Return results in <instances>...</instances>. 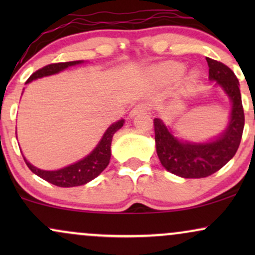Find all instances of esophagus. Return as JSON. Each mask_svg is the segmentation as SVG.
Listing matches in <instances>:
<instances>
[{"mask_svg":"<svg viewBox=\"0 0 255 255\" xmlns=\"http://www.w3.org/2000/svg\"><path fill=\"white\" fill-rule=\"evenodd\" d=\"M151 109L150 104L147 103H139L137 105H135V108H134L133 110L130 111V116H135L137 114L140 113H146V111H148Z\"/></svg>","mask_w":255,"mask_h":255,"instance_id":"1","label":"esophagus"}]
</instances>
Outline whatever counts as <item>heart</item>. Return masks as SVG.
Listing matches in <instances>:
<instances>
[{
	"label": "heart",
	"mask_w": 255,
	"mask_h": 255,
	"mask_svg": "<svg viewBox=\"0 0 255 255\" xmlns=\"http://www.w3.org/2000/svg\"><path fill=\"white\" fill-rule=\"evenodd\" d=\"M184 72V66L178 62H168L157 68V74L166 80H177Z\"/></svg>",
	"instance_id": "heart-1"
}]
</instances>
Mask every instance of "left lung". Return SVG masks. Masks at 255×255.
<instances>
[{
    "mask_svg": "<svg viewBox=\"0 0 255 255\" xmlns=\"http://www.w3.org/2000/svg\"><path fill=\"white\" fill-rule=\"evenodd\" d=\"M209 79L216 81L231 101L227 129L217 139L207 142L182 141L172 135L162 120L154 119V140L158 158L171 174L184 178H201L215 174L235 156L245 127L240 84L236 75L224 63L206 57Z\"/></svg>",
    "mask_w": 255,
    "mask_h": 255,
    "instance_id": "obj_1",
    "label": "left lung"
}]
</instances>
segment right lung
<instances>
[{
    "label": "right lung",
    "instance_id": "right-lung-1",
    "mask_svg": "<svg viewBox=\"0 0 255 255\" xmlns=\"http://www.w3.org/2000/svg\"><path fill=\"white\" fill-rule=\"evenodd\" d=\"M83 61H71V62H60V63H51L48 66L43 67V68L38 69L37 72H34L30 78L27 79L26 84L31 83L32 80H36V79L48 77V75L56 74L64 71L66 68L71 66H75V64L81 63ZM125 124V120H120V121L115 122L105 130L103 137L101 139V141L98 142V145L96 146L95 150L91 152L90 154H87L86 157L83 158L79 162L71 164L68 166H64L62 169H58V170L54 171H48V170H42V169H38L36 166H33L30 162L26 160L24 157L25 163L27 164L30 170L36 174L37 176L42 177L43 180L48 181L55 186L58 187H75V186H81L90 181H92L93 178H96L101 174L102 171L107 168L108 164L110 162V156H111V141H113V135L118 131L120 128L122 127Z\"/></svg>",
    "mask_w": 255,
    "mask_h": 255
}]
</instances>
